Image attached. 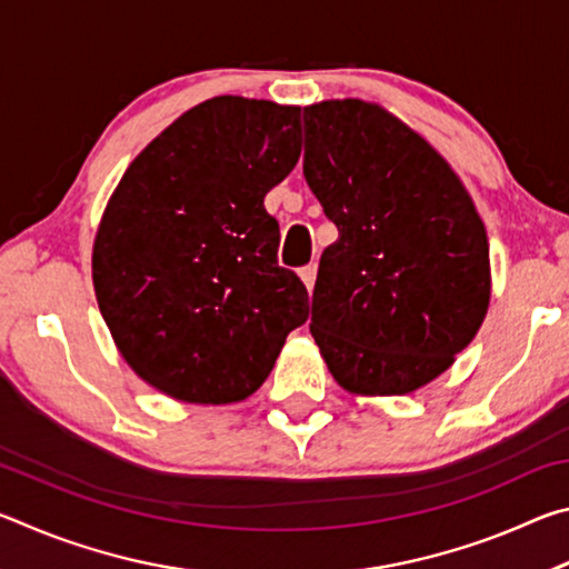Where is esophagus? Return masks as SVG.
Here are the masks:
<instances>
[{
	"instance_id": "obj_1",
	"label": "esophagus",
	"mask_w": 569,
	"mask_h": 569,
	"mask_svg": "<svg viewBox=\"0 0 569 569\" xmlns=\"http://www.w3.org/2000/svg\"><path fill=\"white\" fill-rule=\"evenodd\" d=\"M316 271H319V266H316V263H308V266H303V268H301V281H303V286L308 288V293L313 291Z\"/></svg>"
}]
</instances>
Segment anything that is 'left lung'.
I'll use <instances>...</instances> for the list:
<instances>
[{"mask_svg":"<svg viewBox=\"0 0 569 569\" xmlns=\"http://www.w3.org/2000/svg\"><path fill=\"white\" fill-rule=\"evenodd\" d=\"M303 176L339 228L311 333L341 389L399 397L467 349L492 298L489 243L449 162L377 102L303 108Z\"/></svg>","mask_w":569,"mask_h":569,"instance_id":"obj_1","label":"left lung"}]
</instances>
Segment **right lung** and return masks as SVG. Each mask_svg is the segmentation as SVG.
I'll return each mask as SVG.
<instances>
[{"mask_svg":"<svg viewBox=\"0 0 569 569\" xmlns=\"http://www.w3.org/2000/svg\"><path fill=\"white\" fill-rule=\"evenodd\" d=\"M293 104L220 94L182 112L124 170L92 246L112 341L152 389L243 401L268 379L308 293L278 266L263 198L296 168Z\"/></svg>","mask_w":569,"mask_h":569,"instance_id":"right-lung-1","label":"right lung"}]
</instances>
